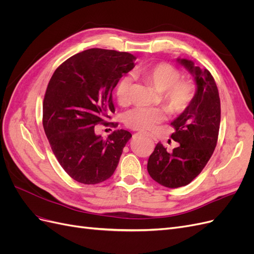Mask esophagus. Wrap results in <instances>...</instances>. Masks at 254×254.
<instances>
[{
  "instance_id": "1",
  "label": "esophagus",
  "mask_w": 254,
  "mask_h": 254,
  "mask_svg": "<svg viewBox=\"0 0 254 254\" xmlns=\"http://www.w3.org/2000/svg\"><path fill=\"white\" fill-rule=\"evenodd\" d=\"M149 136H150V137H151V139H152V140H156V139H155V136H153V135H151V134H150V135H149Z\"/></svg>"
}]
</instances>
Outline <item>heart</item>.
<instances>
[{
	"mask_svg": "<svg viewBox=\"0 0 254 254\" xmlns=\"http://www.w3.org/2000/svg\"><path fill=\"white\" fill-rule=\"evenodd\" d=\"M141 77L152 84L159 92L167 110L173 114L186 111L193 103L196 95V84L190 78L181 77V72L167 63H158L139 70ZM131 79L124 76L115 88V97L119 105L129 104ZM166 119V110L160 107L144 108L137 107L127 112L125 124L139 131H152Z\"/></svg>",
	"mask_w": 254,
	"mask_h": 254,
	"instance_id": "heart-1",
	"label": "heart"
}]
</instances>
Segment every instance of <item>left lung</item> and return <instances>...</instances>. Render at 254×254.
<instances>
[{
	"label": "left lung",
	"mask_w": 254,
	"mask_h": 254,
	"mask_svg": "<svg viewBox=\"0 0 254 254\" xmlns=\"http://www.w3.org/2000/svg\"><path fill=\"white\" fill-rule=\"evenodd\" d=\"M195 76L197 92L193 103L172 122V139L178 147L167 151L158 143L149 156L147 171L161 186L177 189L188 186L202 172L216 147L220 126V99L212 74L187 59H178Z\"/></svg>",
	"instance_id": "1"
}]
</instances>
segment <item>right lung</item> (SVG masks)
<instances>
[{"label": "right lung", "instance_id": "right-lung-1", "mask_svg": "<svg viewBox=\"0 0 254 254\" xmlns=\"http://www.w3.org/2000/svg\"><path fill=\"white\" fill-rule=\"evenodd\" d=\"M134 59L126 52L90 49L66 59L49 81L43 99L44 132L59 164L75 181L97 184L109 179L132 136L118 129L103 140L94 128L118 127L108 121L115 112L112 91L123 74L134 67Z\"/></svg>", "mask_w": 254, "mask_h": 254}]
</instances>
